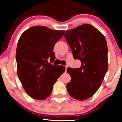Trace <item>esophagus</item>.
Wrapping results in <instances>:
<instances>
[{
	"mask_svg": "<svg viewBox=\"0 0 122 122\" xmlns=\"http://www.w3.org/2000/svg\"><path fill=\"white\" fill-rule=\"evenodd\" d=\"M67 67H68V66H67V65H66V66H65V68H66V69H67Z\"/></svg>",
	"mask_w": 122,
	"mask_h": 122,
	"instance_id": "1",
	"label": "esophagus"
}]
</instances>
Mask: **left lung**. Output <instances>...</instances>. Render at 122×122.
Returning <instances> with one entry per match:
<instances>
[{"label":"left lung","mask_w":122,"mask_h":122,"mask_svg":"<svg viewBox=\"0 0 122 122\" xmlns=\"http://www.w3.org/2000/svg\"><path fill=\"white\" fill-rule=\"evenodd\" d=\"M64 37L73 58L81 63L78 68L67 69L71 77L66 85L67 92L73 98L86 100L98 90L107 72L106 39L98 30L87 24L66 31Z\"/></svg>","instance_id":"8db88e82"}]
</instances>
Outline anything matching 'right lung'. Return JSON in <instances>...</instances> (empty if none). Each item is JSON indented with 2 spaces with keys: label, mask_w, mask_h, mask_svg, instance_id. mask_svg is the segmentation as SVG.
Segmentation results:
<instances>
[{
  "label": "right lung",
  "mask_w": 122,
  "mask_h": 122,
  "mask_svg": "<svg viewBox=\"0 0 122 122\" xmlns=\"http://www.w3.org/2000/svg\"><path fill=\"white\" fill-rule=\"evenodd\" d=\"M64 33L35 26L20 37L15 56L17 73L26 92L32 98L43 100L49 97L54 84L65 71L64 66L51 64L55 59L54 46Z\"/></svg>",
  "instance_id": "obj_1"
}]
</instances>
